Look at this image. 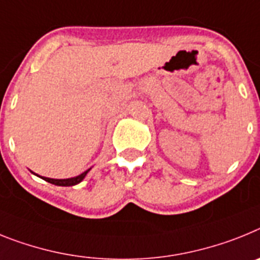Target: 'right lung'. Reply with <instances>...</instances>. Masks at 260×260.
Segmentation results:
<instances>
[{"label": "right lung", "instance_id": "add662e5", "mask_svg": "<svg viewBox=\"0 0 260 260\" xmlns=\"http://www.w3.org/2000/svg\"><path fill=\"white\" fill-rule=\"evenodd\" d=\"M91 169V168H90ZM90 169H87L86 171H83L82 174H80V175H77V177H73V178H68V179H53V178H46V177H40V175H38V177H40L42 179H44L46 182H48V183H52L55 184V186H62V187H69V186H76V184L81 183L83 179H85V177L87 175V173L90 171Z\"/></svg>", "mask_w": 260, "mask_h": 260}]
</instances>
